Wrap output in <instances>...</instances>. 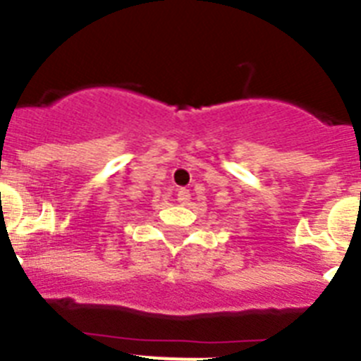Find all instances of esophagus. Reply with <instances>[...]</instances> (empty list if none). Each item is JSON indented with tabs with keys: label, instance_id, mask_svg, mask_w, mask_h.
<instances>
[{
	"label": "esophagus",
	"instance_id": "34e87169",
	"mask_svg": "<svg viewBox=\"0 0 361 361\" xmlns=\"http://www.w3.org/2000/svg\"><path fill=\"white\" fill-rule=\"evenodd\" d=\"M190 191L188 190H184V188H180V190L177 191V200H178V204H188V200H190Z\"/></svg>",
	"mask_w": 361,
	"mask_h": 361
}]
</instances>
